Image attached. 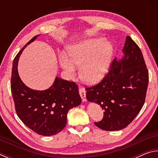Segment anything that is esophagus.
I'll return each instance as SVG.
<instances>
[{"label": "esophagus", "instance_id": "34e87169", "mask_svg": "<svg viewBox=\"0 0 158 158\" xmlns=\"http://www.w3.org/2000/svg\"><path fill=\"white\" fill-rule=\"evenodd\" d=\"M79 94L82 99L83 102L86 101V98H85V90L84 88H80L79 89Z\"/></svg>", "mask_w": 158, "mask_h": 158}]
</instances>
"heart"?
<instances>
[{
  "mask_svg": "<svg viewBox=\"0 0 158 158\" xmlns=\"http://www.w3.org/2000/svg\"><path fill=\"white\" fill-rule=\"evenodd\" d=\"M70 59L65 55L59 56L60 65L69 78L76 74V68H80V75L85 82L95 84L107 74L114 53L111 42L103 38L90 39L72 44L67 49Z\"/></svg>",
  "mask_w": 158,
  "mask_h": 158,
  "instance_id": "1",
  "label": "heart"
}]
</instances>
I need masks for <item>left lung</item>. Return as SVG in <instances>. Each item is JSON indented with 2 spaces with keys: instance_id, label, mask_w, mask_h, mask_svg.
<instances>
[{
  "instance_id": "obj_1",
  "label": "left lung",
  "mask_w": 158,
  "mask_h": 158,
  "mask_svg": "<svg viewBox=\"0 0 158 158\" xmlns=\"http://www.w3.org/2000/svg\"><path fill=\"white\" fill-rule=\"evenodd\" d=\"M123 57L113 60L110 70L101 82L86 88V98L104 109L100 129L115 131L127 127L137 116L145 102L148 71L139 47L130 36L123 49Z\"/></svg>"
}]
</instances>
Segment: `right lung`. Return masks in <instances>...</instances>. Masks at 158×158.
<instances>
[{
	"mask_svg": "<svg viewBox=\"0 0 158 158\" xmlns=\"http://www.w3.org/2000/svg\"><path fill=\"white\" fill-rule=\"evenodd\" d=\"M38 35L33 37L15 58L11 91L16 112L21 121L40 135L52 136L65 127L68 111L79 106L81 99L75 83L58 77H56L52 86L44 90L31 89L21 81L17 69L19 59L26 46Z\"/></svg>",
	"mask_w": 158,
	"mask_h": 158,
	"instance_id": "add662e5",
	"label": "right lung"
}]
</instances>
